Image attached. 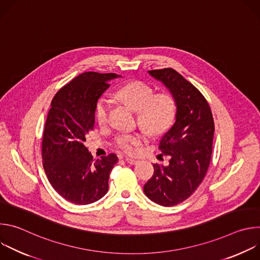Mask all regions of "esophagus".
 <instances>
[{
    "label": "esophagus",
    "mask_w": 260,
    "mask_h": 260,
    "mask_svg": "<svg viewBox=\"0 0 260 260\" xmlns=\"http://www.w3.org/2000/svg\"><path fill=\"white\" fill-rule=\"evenodd\" d=\"M125 161L126 162H128V164H131V165H136L139 160L137 159V158H134V157H125Z\"/></svg>",
    "instance_id": "34e87169"
}]
</instances>
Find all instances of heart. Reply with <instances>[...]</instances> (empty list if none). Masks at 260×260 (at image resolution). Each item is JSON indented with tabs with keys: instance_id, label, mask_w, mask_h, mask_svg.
Returning <instances> with one entry per match:
<instances>
[{
	"instance_id": "heart-1",
	"label": "heart",
	"mask_w": 260,
	"mask_h": 260,
	"mask_svg": "<svg viewBox=\"0 0 260 260\" xmlns=\"http://www.w3.org/2000/svg\"><path fill=\"white\" fill-rule=\"evenodd\" d=\"M116 95L138 111L139 124L150 134H160L172 124L175 113V100L170 93L154 94L151 86L140 81L129 82L116 91ZM110 101L101 98L94 110V115L100 125H105L109 120ZM143 137L138 134H125L117 138L116 144L126 153H134L142 143Z\"/></svg>"
}]
</instances>
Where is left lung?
Masks as SVG:
<instances>
[{
  "label": "left lung",
  "instance_id": "1",
  "mask_svg": "<svg viewBox=\"0 0 260 260\" xmlns=\"http://www.w3.org/2000/svg\"><path fill=\"white\" fill-rule=\"evenodd\" d=\"M171 92L176 104L175 123L160 139L159 149L170 155L168 166L153 165L154 174L144 185L152 202L175 206L188 199L208 171L214 137L211 108L190 82L171 69L148 71Z\"/></svg>",
  "mask_w": 260,
  "mask_h": 260
}]
</instances>
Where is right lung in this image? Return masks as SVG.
Wrapping results in <instances>:
<instances>
[{
    "instance_id": "right-lung-1",
    "label": "right lung",
    "mask_w": 260,
    "mask_h": 260,
    "mask_svg": "<svg viewBox=\"0 0 260 260\" xmlns=\"http://www.w3.org/2000/svg\"><path fill=\"white\" fill-rule=\"evenodd\" d=\"M119 77L114 73H83L51 102L42 141L43 167L51 186L73 204L94 203L108 191L110 172L118 157L111 153L93 160L84 142L94 126L99 99L110 81Z\"/></svg>"
}]
</instances>
